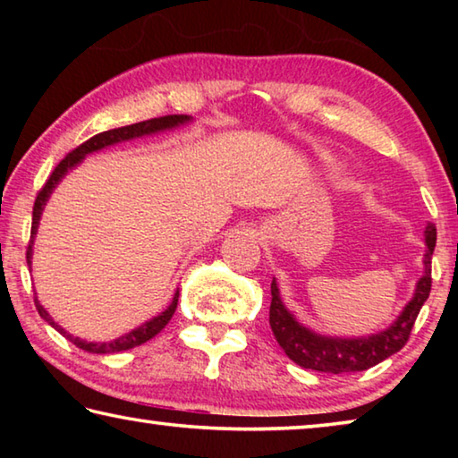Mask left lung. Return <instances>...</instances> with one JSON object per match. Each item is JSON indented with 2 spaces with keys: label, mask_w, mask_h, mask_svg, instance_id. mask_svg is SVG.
Masks as SVG:
<instances>
[{
  "label": "left lung",
  "mask_w": 458,
  "mask_h": 458,
  "mask_svg": "<svg viewBox=\"0 0 458 458\" xmlns=\"http://www.w3.org/2000/svg\"><path fill=\"white\" fill-rule=\"evenodd\" d=\"M426 254H424V276L416 284L414 299L406 305L404 311L392 327L382 333L360 339H331L321 337L309 331L303 325L294 321V317L286 311L281 294L276 289V281L270 283V329H273L278 345L297 366L325 374H353L377 366L379 361L390 358L408 344L410 333L420 313L424 301L428 299L432 286V252L437 244V228L434 224L426 226Z\"/></svg>",
  "instance_id": "1"
}]
</instances>
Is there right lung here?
Masks as SVG:
<instances>
[{"label": "right lung", "mask_w": 458, "mask_h": 458, "mask_svg": "<svg viewBox=\"0 0 458 458\" xmlns=\"http://www.w3.org/2000/svg\"><path fill=\"white\" fill-rule=\"evenodd\" d=\"M190 117L188 114H165V117H157V119H149V121H141V123H135V125H127V127H119V129H111V131H105V133H98L95 137H90L89 141H84L82 145L76 147L71 153L66 155L64 159L60 161V164L54 167V172L50 174L48 180L42 185V190L38 191L36 201H34V214H32V236H30V244H28V250H26V259H28V265H30V259H32V242H34V234H36V228H38V220H40V214L44 210V204L48 196L52 193V190L56 188V183L62 180V177L66 175L68 169H72L79 161H82L84 155H89L92 151H98L103 149V147H108L113 143H119V141H127V139H133V137H141V135H149V133H157V131H164V129H172L175 125H182V123H188ZM177 297H180V291L175 293V297L172 301V305H169L164 313L153 317L151 321H147L141 327L133 329L127 335H123L119 339L111 341V344H87V341H82L79 337H72L68 335V333L60 327L58 323H54L52 317L44 311V307L40 305V301L34 299L38 313H40L42 319L48 321L54 329L60 331L62 335L66 339H71L76 347H81L84 352H90V353H113V352H125L131 350V347H137L145 344V341H149L151 337L157 335V333L165 327L172 319V315L175 313V307H177Z\"/></svg>", "instance_id": "right-lung-1"}]
</instances>
